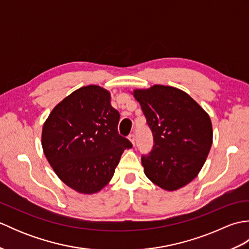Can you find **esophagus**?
<instances>
[{"instance_id":"34e87169","label":"esophagus","mask_w":249,"mask_h":249,"mask_svg":"<svg viewBox=\"0 0 249 249\" xmlns=\"http://www.w3.org/2000/svg\"><path fill=\"white\" fill-rule=\"evenodd\" d=\"M128 139H129V141L131 142V144H133L134 146H135V135H133V134H131V135H129L128 136Z\"/></svg>"}]
</instances>
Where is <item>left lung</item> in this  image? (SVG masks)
<instances>
[{
    "label": "left lung",
    "instance_id": "1",
    "mask_svg": "<svg viewBox=\"0 0 249 249\" xmlns=\"http://www.w3.org/2000/svg\"><path fill=\"white\" fill-rule=\"evenodd\" d=\"M131 94L141 106L154 146L141 161L147 178L174 192L198 176L213 142L210 115L187 93L155 84Z\"/></svg>",
    "mask_w": 249,
    "mask_h": 249
}]
</instances>
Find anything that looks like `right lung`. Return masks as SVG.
Wrapping results in <instances>:
<instances>
[{
  "mask_svg": "<svg viewBox=\"0 0 249 249\" xmlns=\"http://www.w3.org/2000/svg\"><path fill=\"white\" fill-rule=\"evenodd\" d=\"M111 95L99 86L73 91L52 109L41 131L47 160L63 183L93 195L111 178L131 143L118 133L120 113Z\"/></svg>",
  "mask_w": 249,
  "mask_h": 249,
  "instance_id": "obj_1",
  "label": "right lung"
}]
</instances>
